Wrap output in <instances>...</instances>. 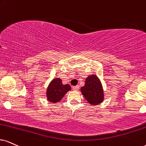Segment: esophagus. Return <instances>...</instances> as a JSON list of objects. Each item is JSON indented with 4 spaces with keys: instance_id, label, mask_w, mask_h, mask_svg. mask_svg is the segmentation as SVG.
Wrapping results in <instances>:
<instances>
[{
    "instance_id": "34e87169",
    "label": "esophagus",
    "mask_w": 146,
    "mask_h": 146,
    "mask_svg": "<svg viewBox=\"0 0 146 146\" xmlns=\"http://www.w3.org/2000/svg\"><path fill=\"white\" fill-rule=\"evenodd\" d=\"M79 88V86H73V90H75V91H77V90H78Z\"/></svg>"
}]
</instances>
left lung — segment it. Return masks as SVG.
<instances>
[{
    "label": "left lung",
    "mask_w": 146,
    "mask_h": 146,
    "mask_svg": "<svg viewBox=\"0 0 146 146\" xmlns=\"http://www.w3.org/2000/svg\"><path fill=\"white\" fill-rule=\"evenodd\" d=\"M81 92L86 100L92 105L99 104L104 100L102 84L95 75L87 77L85 86L81 88Z\"/></svg>",
    "instance_id": "obj_1"
}]
</instances>
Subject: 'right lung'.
<instances>
[{"label":"right lung","instance_id":"right-lung-1","mask_svg":"<svg viewBox=\"0 0 146 146\" xmlns=\"http://www.w3.org/2000/svg\"><path fill=\"white\" fill-rule=\"evenodd\" d=\"M71 90L69 84L63 85L60 78H55L50 82L46 92L47 98L50 102H59L65 94Z\"/></svg>","mask_w":146,"mask_h":146}]
</instances>
